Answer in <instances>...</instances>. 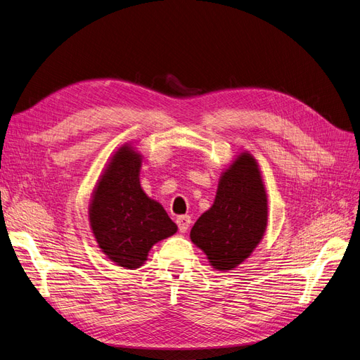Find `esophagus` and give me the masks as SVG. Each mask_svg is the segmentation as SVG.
I'll list each match as a JSON object with an SVG mask.
<instances>
[{
	"label": "esophagus",
	"mask_w": 360,
	"mask_h": 360,
	"mask_svg": "<svg viewBox=\"0 0 360 360\" xmlns=\"http://www.w3.org/2000/svg\"><path fill=\"white\" fill-rule=\"evenodd\" d=\"M177 226H179V230L181 233H186L188 232V229H189V226H191V223H192V220H191V217L189 215H180V217H177Z\"/></svg>",
	"instance_id": "34e87169"
}]
</instances>
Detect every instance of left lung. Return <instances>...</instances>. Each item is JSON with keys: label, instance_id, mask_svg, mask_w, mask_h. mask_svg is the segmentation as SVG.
Listing matches in <instances>:
<instances>
[{"label": "left lung", "instance_id": "obj_1", "mask_svg": "<svg viewBox=\"0 0 360 360\" xmlns=\"http://www.w3.org/2000/svg\"><path fill=\"white\" fill-rule=\"evenodd\" d=\"M267 217V192L260 167L243 150L221 172L214 202L193 224L191 239L204 251L214 270H233L262 242Z\"/></svg>", "mask_w": 360, "mask_h": 360}]
</instances>
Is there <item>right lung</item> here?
Listing matches in <instances>:
<instances>
[{
	"mask_svg": "<svg viewBox=\"0 0 360 360\" xmlns=\"http://www.w3.org/2000/svg\"><path fill=\"white\" fill-rule=\"evenodd\" d=\"M143 156L131 143L113 152L91 193L89 221L98 248L124 269L145 264L156 242L177 232L164 207L140 186Z\"/></svg>",
	"mask_w": 360,
	"mask_h": 360,
	"instance_id": "1",
	"label": "right lung"
}]
</instances>
